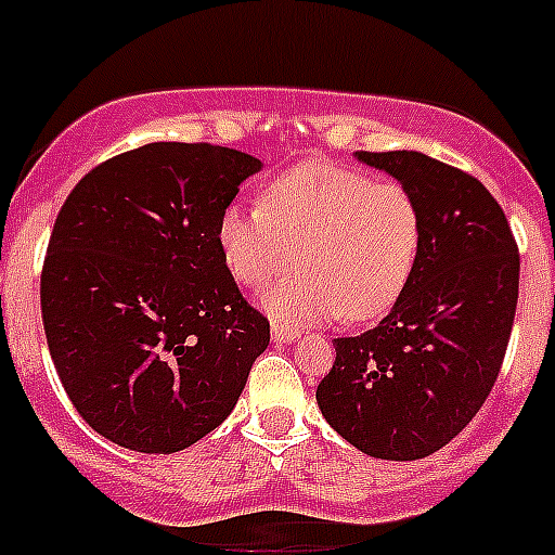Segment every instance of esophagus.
<instances>
[{
  "mask_svg": "<svg viewBox=\"0 0 555 555\" xmlns=\"http://www.w3.org/2000/svg\"><path fill=\"white\" fill-rule=\"evenodd\" d=\"M300 336V327L283 325V322H272V338L278 345H286V341H294V338Z\"/></svg>",
  "mask_w": 555,
  "mask_h": 555,
  "instance_id": "esophagus-1",
  "label": "esophagus"
}]
</instances>
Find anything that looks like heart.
<instances>
[{
    "instance_id": "1",
    "label": "heart",
    "mask_w": 555,
    "mask_h": 555,
    "mask_svg": "<svg viewBox=\"0 0 555 555\" xmlns=\"http://www.w3.org/2000/svg\"><path fill=\"white\" fill-rule=\"evenodd\" d=\"M224 267L261 292L297 263L302 272L267 300L283 322H370L403 297L423 253V210L405 185L308 160L263 189L261 208L219 217Z\"/></svg>"
}]
</instances>
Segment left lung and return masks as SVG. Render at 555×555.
Wrapping results in <instances>:
<instances>
[{"label":"left lung","instance_id":"8db88e82","mask_svg":"<svg viewBox=\"0 0 555 555\" xmlns=\"http://www.w3.org/2000/svg\"><path fill=\"white\" fill-rule=\"evenodd\" d=\"M423 210V253L380 325L336 338L317 386L322 416L361 453L416 461L467 428L503 366L519 253L487 185L423 152H356Z\"/></svg>","mask_w":555,"mask_h":555}]
</instances>
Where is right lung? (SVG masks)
<instances>
[{
	"instance_id": "1",
	"label": "right lung",
	"mask_w": 555,
	"mask_h": 555,
	"mask_svg": "<svg viewBox=\"0 0 555 555\" xmlns=\"http://www.w3.org/2000/svg\"><path fill=\"white\" fill-rule=\"evenodd\" d=\"M261 169L247 152L155 141L94 166L49 235L41 317L68 400L135 453H178L228 420L269 345L217 228Z\"/></svg>"
}]
</instances>
